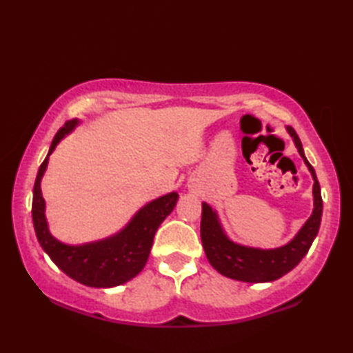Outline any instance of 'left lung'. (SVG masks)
Instances as JSON below:
<instances>
[{
  "mask_svg": "<svg viewBox=\"0 0 353 353\" xmlns=\"http://www.w3.org/2000/svg\"><path fill=\"white\" fill-rule=\"evenodd\" d=\"M287 132L290 133L292 141H294L297 152L302 156L314 181L312 214L305 221L301 230L294 235V238L290 239L287 244L276 247V249H259V247L238 244L232 241L226 235L215 209L209 206L206 201L201 203L200 236L206 258L216 272L230 277V279L249 283L273 282L279 279V277L291 272L302 261L319 234L321 214H323V201H321V192L316 171H314L311 163L305 157L302 142L299 139L294 129L287 127Z\"/></svg>",
  "mask_w": 353,
  "mask_h": 353,
  "instance_id": "left-lung-1",
  "label": "left lung"
}]
</instances>
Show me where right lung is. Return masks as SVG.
<instances>
[{
    "label": "right lung",
    "instance_id": "1",
    "mask_svg": "<svg viewBox=\"0 0 353 353\" xmlns=\"http://www.w3.org/2000/svg\"><path fill=\"white\" fill-rule=\"evenodd\" d=\"M79 124V119H72L56 133L48 154L37 171L32 205L34 232L43 252L66 276L86 287L112 288L129 282L145 267L156 230L176 208L179 194L172 191L148 201L121 230L99 241L72 245L52 236L45 216L41 182L48 167L50 154L54 152L59 142Z\"/></svg>",
    "mask_w": 353,
    "mask_h": 353
}]
</instances>
